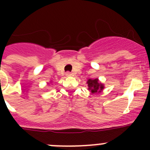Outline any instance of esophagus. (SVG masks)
<instances>
[{"mask_svg":"<svg viewBox=\"0 0 150 150\" xmlns=\"http://www.w3.org/2000/svg\"><path fill=\"white\" fill-rule=\"evenodd\" d=\"M66 76H72V74H71V73H70V72H67V73H66Z\"/></svg>","mask_w":150,"mask_h":150,"instance_id":"1","label":"esophagus"}]
</instances>
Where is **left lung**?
Returning <instances> with one entry per match:
<instances>
[{
  "label": "left lung",
  "mask_w": 150,
  "mask_h": 150,
  "mask_svg": "<svg viewBox=\"0 0 150 150\" xmlns=\"http://www.w3.org/2000/svg\"><path fill=\"white\" fill-rule=\"evenodd\" d=\"M88 89L91 94L100 93L104 88V85L99 81L98 79H88L87 81Z\"/></svg>",
  "instance_id": "1"
}]
</instances>
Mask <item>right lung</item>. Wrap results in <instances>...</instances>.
Returning <instances> with one entry per match:
<instances>
[{
	"label": "right lung",
	"instance_id": "1",
	"mask_svg": "<svg viewBox=\"0 0 150 150\" xmlns=\"http://www.w3.org/2000/svg\"><path fill=\"white\" fill-rule=\"evenodd\" d=\"M50 83H51V82H50Z\"/></svg>",
	"mask_w": 150,
	"mask_h": 150
}]
</instances>
